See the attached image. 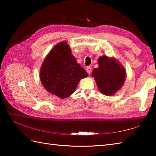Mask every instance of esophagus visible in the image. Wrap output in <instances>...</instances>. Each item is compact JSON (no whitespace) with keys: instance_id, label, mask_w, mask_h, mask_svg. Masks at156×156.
Here are the masks:
<instances>
[{"instance_id":"obj_1","label":"esophagus","mask_w":156,"mask_h":156,"mask_svg":"<svg viewBox=\"0 0 156 156\" xmlns=\"http://www.w3.org/2000/svg\"><path fill=\"white\" fill-rule=\"evenodd\" d=\"M87 72H88V74H90V73L92 72V68L90 67V66H88L87 68Z\"/></svg>"}]
</instances>
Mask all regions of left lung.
Segmentation results:
<instances>
[{"mask_svg": "<svg viewBox=\"0 0 156 156\" xmlns=\"http://www.w3.org/2000/svg\"><path fill=\"white\" fill-rule=\"evenodd\" d=\"M98 68H94L92 76L94 78L98 90L107 96L113 95L123 85L126 72L115 58L103 55L98 59Z\"/></svg>", "mask_w": 156, "mask_h": 156, "instance_id": "8db88e82", "label": "left lung"}]
</instances>
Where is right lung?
Returning a JSON list of instances; mask_svg holds the SVG:
<instances>
[{
	"label": "right lung",
	"mask_w": 156,
	"mask_h": 156,
	"mask_svg": "<svg viewBox=\"0 0 156 156\" xmlns=\"http://www.w3.org/2000/svg\"><path fill=\"white\" fill-rule=\"evenodd\" d=\"M87 72L76 62L69 46L59 42L46 56L40 69L42 85L49 92L61 98L69 97Z\"/></svg>",
	"instance_id": "add662e5"
}]
</instances>
